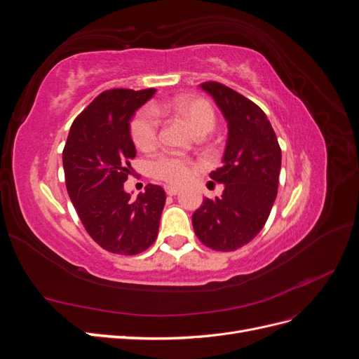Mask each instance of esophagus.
<instances>
[{
	"label": "esophagus",
	"mask_w": 359,
	"mask_h": 359,
	"mask_svg": "<svg viewBox=\"0 0 359 359\" xmlns=\"http://www.w3.org/2000/svg\"><path fill=\"white\" fill-rule=\"evenodd\" d=\"M165 190H166V193L169 194V196H175V194L180 193V189L178 187H173V186H166Z\"/></svg>",
	"instance_id": "obj_1"
}]
</instances>
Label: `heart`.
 Wrapping results in <instances>:
<instances>
[{
	"instance_id": "b5f03b06",
	"label": "heart",
	"mask_w": 359,
	"mask_h": 359,
	"mask_svg": "<svg viewBox=\"0 0 359 359\" xmlns=\"http://www.w3.org/2000/svg\"><path fill=\"white\" fill-rule=\"evenodd\" d=\"M168 112L180 115L196 135H206L215 126V112L211 103L201 97H182L153 107H144L130 121V136L139 149L149 151L157 145L160 126L157 114ZM149 172L154 178L165 182L182 184L193 175L194 166L187 157L161 153L151 160Z\"/></svg>"
}]
</instances>
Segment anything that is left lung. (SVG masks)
<instances>
[{"label": "left lung", "mask_w": 359, "mask_h": 359, "mask_svg": "<svg viewBox=\"0 0 359 359\" xmlns=\"http://www.w3.org/2000/svg\"><path fill=\"white\" fill-rule=\"evenodd\" d=\"M220 107L227 135L223 166L210 177L224 184L220 198H205L191 222L202 244L233 252L262 231L277 198L281 149L269 119L243 94L220 82H203Z\"/></svg>", "instance_id": "obj_1"}]
</instances>
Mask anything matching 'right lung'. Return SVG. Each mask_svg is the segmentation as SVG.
I'll return each instance as SVG.
<instances>
[{
	"mask_svg": "<svg viewBox=\"0 0 359 359\" xmlns=\"http://www.w3.org/2000/svg\"><path fill=\"white\" fill-rule=\"evenodd\" d=\"M156 93L115 88L99 94L76 116L62 166L66 187L85 231L102 248L115 255H139L154 244L166 193L148 184L132 199L124 182L132 173L136 148L130 119Z\"/></svg>",
	"mask_w": 359,
	"mask_h": 359,
	"instance_id": "right-lung-1",
	"label": "right lung"
}]
</instances>
